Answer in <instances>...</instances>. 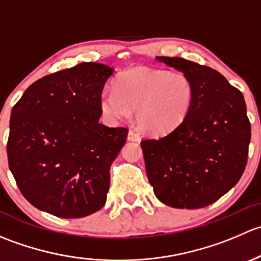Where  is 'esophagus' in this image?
<instances>
[{"instance_id":"esophagus-1","label":"esophagus","mask_w":261,"mask_h":261,"mask_svg":"<svg viewBox=\"0 0 261 261\" xmlns=\"http://www.w3.org/2000/svg\"><path fill=\"white\" fill-rule=\"evenodd\" d=\"M127 139L130 141H139L140 140V134L135 130H130L127 134Z\"/></svg>"}]
</instances>
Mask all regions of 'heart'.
Returning <instances> with one entry per match:
<instances>
[{"label": "heart", "mask_w": 261, "mask_h": 261, "mask_svg": "<svg viewBox=\"0 0 261 261\" xmlns=\"http://www.w3.org/2000/svg\"><path fill=\"white\" fill-rule=\"evenodd\" d=\"M114 91L99 94V110L110 122L126 120L136 111L143 130L165 134L183 123L194 99L191 80L180 72L134 68L123 72Z\"/></svg>", "instance_id": "1"}]
</instances>
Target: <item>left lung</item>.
<instances>
[{"label":"left lung","instance_id":"1","mask_svg":"<svg viewBox=\"0 0 261 261\" xmlns=\"http://www.w3.org/2000/svg\"><path fill=\"white\" fill-rule=\"evenodd\" d=\"M156 60L191 80L194 99L180 126L141 141L147 179L167 206L202 208L227 193L246 167L251 126L244 96L206 65L177 57Z\"/></svg>","mask_w":261,"mask_h":261}]
</instances>
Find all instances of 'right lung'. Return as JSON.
<instances>
[{"mask_svg":"<svg viewBox=\"0 0 261 261\" xmlns=\"http://www.w3.org/2000/svg\"><path fill=\"white\" fill-rule=\"evenodd\" d=\"M114 73L81 63L34 82L12 109L9 167L40 211L78 218L106 203L110 167L127 138V128L99 123V94Z\"/></svg>","mask_w":261,"mask_h":261,"instance_id":"right-lung-1","label":"right lung"}]
</instances>
